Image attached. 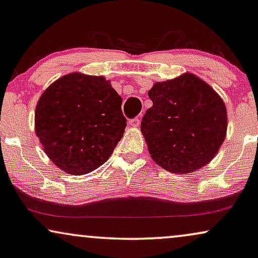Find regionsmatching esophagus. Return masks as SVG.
<instances>
[{
  "label": "esophagus",
  "instance_id": "1",
  "mask_svg": "<svg viewBox=\"0 0 258 258\" xmlns=\"http://www.w3.org/2000/svg\"><path fill=\"white\" fill-rule=\"evenodd\" d=\"M128 125L131 127H138L139 126V119H132L128 121Z\"/></svg>",
  "mask_w": 258,
  "mask_h": 258
}]
</instances>
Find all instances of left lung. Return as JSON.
Returning a JSON list of instances; mask_svg holds the SVG:
<instances>
[{
	"label": "left lung",
	"mask_w": 258,
	"mask_h": 258,
	"mask_svg": "<svg viewBox=\"0 0 258 258\" xmlns=\"http://www.w3.org/2000/svg\"><path fill=\"white\" fill-rule=\"evenodd\" d=\"M149 97L153 105L140 130L156 164L181 175L199 170L216 157L226 137L227 112L210 84L184 73L156 82Z\"/></svg>",
	"instance_id": "obj_1"
}]
</instances>
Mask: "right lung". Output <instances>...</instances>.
Wrapping results in <instances>:
<instances>
[{"label": "right lung", "mask_w": 258, "mask_h": 258, "mask_svg": "<svg viewBox=\"0 0 258 258\" xmlns=\"http://www.w3.org/2000/svg\"><path fill=\"white\" fill-rule=\"evenodd\" d=\"M122 99L103 76L71 73L38 100L35 135L60 170L84 175L110 157L126 127Z\"/></svg>", "instance_id": "1"}]
</instances>
